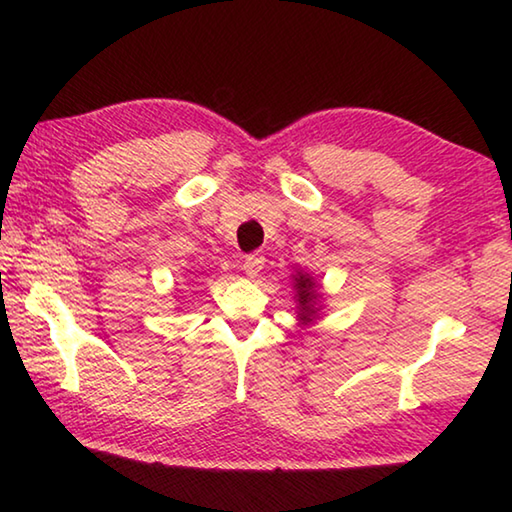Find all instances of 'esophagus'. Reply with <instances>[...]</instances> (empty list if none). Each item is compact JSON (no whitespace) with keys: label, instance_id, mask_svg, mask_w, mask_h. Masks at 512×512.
Segmentation results:
<instances>
[{"label":"esophagus","instance_id":"esophagus-1","mask_svg":"<svg viewBox=\"0 0 512 512\" xmlns=\"http://www.w3.org/2000/svg\"><path fill=\"white\" fill-rule=\"evenodd\" d=\"M264 255L262 253H253V255H248L246 259H244V273L248 275V277H255V275H259V271H262L264 268Z\"/></svg>","mask_w":512,"mask_h":512}]
</instances>
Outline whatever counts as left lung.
I'll return each mask as SVG.
<instances>
[{"instance_id":"1","label":"left lung","mask_w":512,"mask_h":512,"mask_svg":"<svg viewBox=\"0 0 512 512\" xmlns=\"http://www.w3.org/2000/svg\"><path fill=\"white\" fill-rule=\"evenodd\" d=\"M295 288L300 293V306H302V313H300V318L302 320H306V322H311V315L315 313V309H313V300H315V282H311V277H306V275H297L295 277Z\"/></svg>"}]
</instances>
